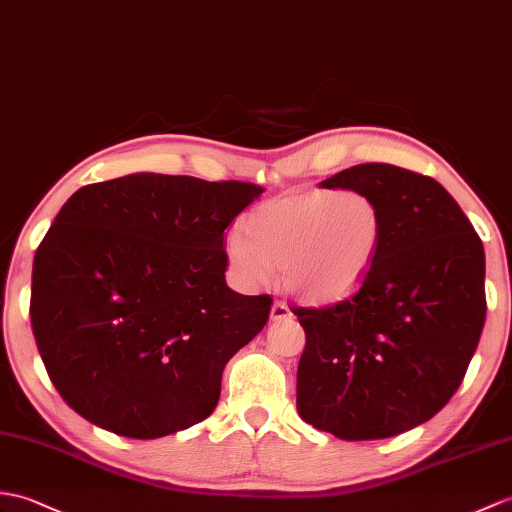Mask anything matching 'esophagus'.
Returning <instances> with one entry per match:
<instances>
[{"label":"esophagus","instance_id":"1","mask_svg":"<svg viewBox=\"0 0 512 512\" xmlns=\"http://www.w3.org/2000/svg\"><path fill=\"white\" fill-rule=\"evenodd\" d=\"M290 316H292L290 307L285 305L283 301H275V305H272V310H270V318L272 320H283V318H290Z\"/></svg>","mask_w":512,"mask_h":512}]
</instances>
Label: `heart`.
Masks as SVG:
<instances>
[{
	"label": "heart",
	"instance_id": "heart-1",
	"mask_svg": "<svg viewBox=\"0 0 512 512\" xmlns=\"http://www.w3.org/2000/svg\"><path fill=\"white\" fill-rule=\"evenodd\" d=\"M384 229L382 207L362 189H294L248 211L242 233L224 240V255L246 285L261 288L279 272L296 299L329 303L360 288Z\"/></svg>",
	"mask_w": 512,
	"mask_h": 512
}]
</instances>
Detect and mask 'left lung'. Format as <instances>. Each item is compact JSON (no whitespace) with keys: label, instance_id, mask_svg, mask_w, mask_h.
I'll return each instance as SVG.
<instances>
[{"label":"left lung","instance_id":"1","mask_svg":"<svg viewBox=\"0 0 512 512\" xmlns=\"http://www.w3.org/2000/svg\"><path fill=\"white\" fill-rule=\"evenodd\" d=\"M362 189L384 213V242L347 299L292 307L305 329L296 410L342 441L408 432L465 379L486 318L484 248L434 178L360 163L320 183Z\"/></svg>","mask_w":512,"mask_h":512}]
</instances>
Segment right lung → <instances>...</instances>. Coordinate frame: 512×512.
<instances>
[{
    "label": "right lung",
    "mask_w": 512,
    "mask_h": 512,
    "mask_svg": "<svg viewBox=\"0 0 512 512\" xmlns=\"http://www.w3.org/2000/svg\"><path fill=\"white\" fill-rule=\"evenodd\" d=\"M261 192L130 174L65 202L34 255L30 320L71 410L141 441L209 417L224 366L270 316V294L224 279V229Z\"/></svg>",
    "instance_id": "1"
}]
</instances>
